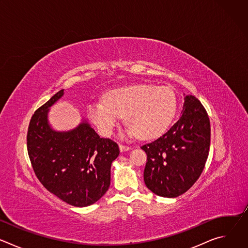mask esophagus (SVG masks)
<instances>
[{
    "instance_id": "obj_1",
    "label": "esophagus",
    "mask_w": 248,
    "mask_h": 248,
    "mask_svg": "<svg viewBox=\"0 0 248 248\" xmlns=\"http://www.w3.org/2000/svg\"><path fill=\"white\" fill-rule=\"evenodd\" d=\"M130 149H131V147H130V146L120 144V150H121L122 152H124V151H128V150H130Z\"/></svg>"
}]
</instances>
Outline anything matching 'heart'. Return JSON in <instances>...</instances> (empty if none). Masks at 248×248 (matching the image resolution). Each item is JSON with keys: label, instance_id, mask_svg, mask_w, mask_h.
<instances>
[{"label": "heart", "instance_id": "b5f03b06", "mask_svg": "<svg viewBox=\"0 0 248 248\" xmlns=\"http://www.w3.org/2000/svg\"><path fill=\"white\" fill-rule=\"evenodd\" d=\"M178 99L169 87L134 84L115 88L104 96V101L91 102L87 114L104 136L112 134L122 117L130 132L141 139L162 134L172 122Z\"/></svg>", "mask_w": 248, "mask_h": 248}]
</instances>
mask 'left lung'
<instances>
[{
	"label": "left lung",
	"instance_id": "1",
	"mask_svg": "<svg viewBox=\"0 0 248 248\" xmlns=\"http://www.w3.org/2000/svg\"><path fill=\"white\" fill-rule=\"evenodd\" d=\"M210 121L201 102L186 96L182 116L165 134L141 146L147 155L146 186L162 197H178L199 179L210 148Z\"/></svg>",
	"mask_w": 248,
	"mask_h": 248
}]
</instances>
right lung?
<instances>
[{
	"instance_id": "1",
	"label": "right lung",
	"mask_w": 248,
	"mask_h": 248,
	"mask_svg": "<svg viewBox=\"0 0 248 248\" xmlns=\"http://www.w3.org/2000/svg\"><path fill=\"white\" fill-rule=\"evenodd\" d=\"M62 95L63 89L33 114L27 152L35 174L47 190L69 205L85 207L108 190L111 165L120 149L112 139L101 138L86 122L70 131L53 130L48 111Z\"/></svg>"
}]
</instances>
